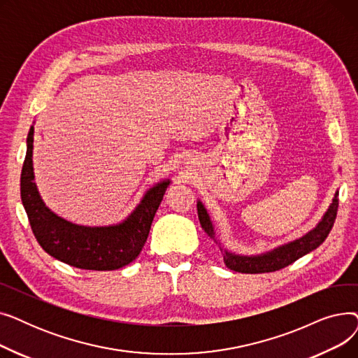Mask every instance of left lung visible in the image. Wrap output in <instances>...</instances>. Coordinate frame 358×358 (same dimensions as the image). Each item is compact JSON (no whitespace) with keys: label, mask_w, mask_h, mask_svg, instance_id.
Instances as JSON below:
<instances>
[{"label":"left lung","mask_w":358,"mask_h":358,"mask_svg":"<svg viewBox=\"0 0 358 358\" xmlns=\"http://www.w3.org/2000/svg\"><path fill=\"white\" fill-rule=\"evenodd\" d=\"M197 212H199V220L201 223V228L210 238L215 239V232H213L210 217L200 201L197 203ZM336 212H338V193H335L331 208L325 213L322 222L303 238H300L294 242H290V243H287V245L280 247L271 252L257 255V257H241V255H235L232 252H228L223 248H220V251L223 254L224 264H227V267L234 271L247 273V274L271 273V271L285 268V267L290 266L292 262H294L296 259H299L300 257L306 255L308 252L313 251L315 248L321 245L334 227Z\"/></svg>","instance_id":"1"}]
</instances>
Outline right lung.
Instances as JSON below:
<instances>
[{"mask_svg":"<svg viewBox=\"0 0 358 358\" xmlns=\"http://www.w3.org/2000/svg\"><path fill=\"white\" fill-rule=\"evenodd\" d=\"M33 131L31 126L22 168L20 193L30 228L39 245L53 258L83 270L110 271L130 264L145 245L169 181L150 189L123 223L106 228L80 227L52 213L37 193L31 161Z\"/></svg>","mask_w":358,"mask_h":358,"instance_id":"right-lung-1","label":"right lung"}]
</instances>
